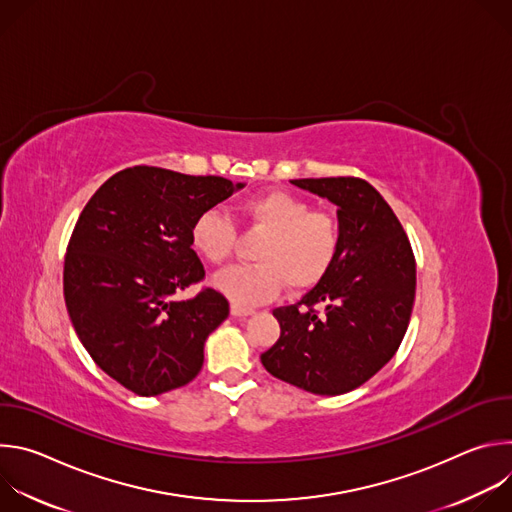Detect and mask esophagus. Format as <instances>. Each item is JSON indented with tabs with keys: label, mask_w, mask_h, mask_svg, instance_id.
I'll return each mask as SVG.
<instances>
[{
	"label": "esophagus",
	"mask_w": 512,
	"mask_h": 512,
	"mask_svg": "<svg viewBox=\"0 0 512 512\" xmlns=\"http://www.w3.org/2000/svg\"><path fill=\"white\" fill-rule=\"evenodd\" d=\"M231 314H233L235 318H247V316H251V314H253V310H251V308H243V306L233 304V306H231Z\"/></svg>",
	"instance_id": "1"
}]
</instances>
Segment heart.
<instances>
[{
  "mask_svg": "<svg viewBox=\"0 0 512 512\" xmlns=\"http://www.w3.org/2000/svg\"><path fill=\"white\" fill-rule=\"evenodd\" d=\"M243 210L265 233L255 249V265H239L214 277V287L233 304L249 308L271 300L281 281L304 291L324 279L336 261L340 227L336 218L296 194L271 190L249 198ZM235 225L218 208L200 212L190 227L192 249L210 265H223L235 247Z\"/></svg>",
  "mask_w": 512,
  "mask_h": 512,
  "instance_id": "b5f03b06",
  "label": "heart"
}]
</instances>
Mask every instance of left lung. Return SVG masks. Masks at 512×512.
<instances>
[{
	"mask_svg": "<svg viewBox=\"0 0 512 512\" xmlns=\"http://www.w3.org/2000/svg\"><path fill=\"white\" fill-rule=\"evenodd\" d=\"M338 210L340 247L320 283L273 310L281 334L261 354L273 377L314 395H344L395 356L413 310L415 259L399 218L360 178L291 180Z\"/></svg>",
	"mask_w": 512,
	"mask_h": 512,
	"instance_id": "1",
	"label": "left lung"
}]
</instances>
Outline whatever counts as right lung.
<instances>
[{
	"mask_svg": "<svg viewBox=\"0 0 512 512\" xmlns=\"http://www.w3.org/2000/svg\"><path fill=\"white\" fill-rule=\"evenodd\" d=\"M243 186L133 166L83 208L64 259L66 310L99 369L131 393L156 397L200 373L229 302L210 287L186 302L174 294L204 277L190 245L194 218Z\"/></svg>",
	"mask_w": 512,
	"mask_h": 512,
	"instance_id": "add662e5",
	"label": "right lung"
}]
</instances>
